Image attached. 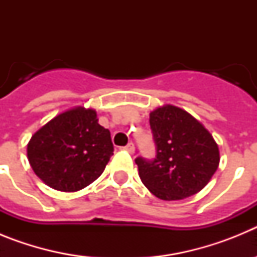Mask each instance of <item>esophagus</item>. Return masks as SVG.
I'll return each instance as SVG.
<instances>
[{
    "label": "esophagus",
    "mask_w": 257,
    "mask_h": 257,
    "mask_svg": "<svg viewBox=\"0 0 257 257\" xmlns=\"http://www.w3.org/2000/svg\"><path fill=\"white\" fill-rule=\"evenodd\" d=\"M123 149L126 152H128V153H133V152L135 151V147H134L133 143H128V144H127L126 147H123Z\"/></svg>",
    "instance_id": "obj_1"
}]
</instances>
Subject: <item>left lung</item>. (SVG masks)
<instances>
[{
    "label": "left lung",
    "mask_w": 257,
    "mask_h": 257,
    "mask_svg": "<svg viewBox=\"0 0 257 257\" xmlns=\"http://www.w3.org/2000/svg\"><path fill=\"white\" fill-rule=\"evenodd\" d=\"M156 157H136L143 184L163 201H178L206 187L219 166V148L203 124L174 105L157 108L149 118Z\"/></svg>",
    "instance_id": "8db88e82"
}]
</instances>
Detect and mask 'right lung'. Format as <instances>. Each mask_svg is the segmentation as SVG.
Listing matches in <instances>:
<instances>
[{"label":"right lung","instance_id":"obj_1","mask_svg":"<svg viewBox=\"0 0 257 257\" xmlns=\"http://www.w3.org/2000/svg\"><path fill=\"white\" fill-rule=\"evenodd\" d=\"M110 133L96 112L82 106L47 122L32 136L28 161L41 180L60 192H77L96 180L113 156Z\"/></svg>","mask_w":257,"mask_h":257}]
</instances>
